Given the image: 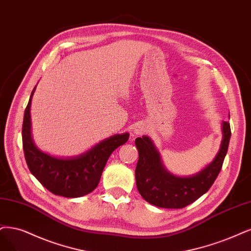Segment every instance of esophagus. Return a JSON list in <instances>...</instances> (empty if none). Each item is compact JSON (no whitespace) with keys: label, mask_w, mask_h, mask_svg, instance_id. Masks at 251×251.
I'll use <instances>...</instances> for the list:
<instances>
[{"label":"esophagus","mask_w":251,"mask_h":251,"mask_svg":"<svg viewBox=\"0 0 251 251\" xmlns=\"http://www.w3.org/2000/svg\"><path fill=\"white\" fill-rule=\"evenodd\" d=\"M142 133H143V130H140V129H137L136 134H142Z\"/></svg>","instance_id":"obj_1"}]
</instances>
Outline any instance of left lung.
Masks as SVG:
<instances>
[{"mask_svg": "<svg viewBox=\"0 0 251 251\" xmlns=\"http://www.w3.org/2000/svg\"><path fill=\"white\" fill-rule=\"evenodd\" d=\"M224 140L216 158L205 170L191 177H177L166 171L158 152L148 136L137 137L138 161L135 168L136 187L145 201L166 209H181L196 201L215 182L228 149L230 125L224 122Z\"/></svg>", "mask_w": 251, "mask_h": 251, "instance_id": "1", "label": "left lung"}]
</instances>
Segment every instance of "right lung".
I'll list each match as a JSON object with an SVG mask.
<instances>
[{
  "label": "right lung",
  "instance_id": "add662e5",
  "mask_svg": "<svg viewBox=\"0 0 251 251\" xmlns=\"http://www.w3.org/2000/svg\"><path fill=\"white\" fill-rule=\"evenodd\" d=\"M34 90L25 110L22 131L27 168L35 178L55 196L65 198L86 196L97 187L110 154L128 141L129 134L111 136L74 158L61 159L45 154L34 146L31 137L30 107Z\"/></svg>",
  "mask_w": 251,
  "mask_h": 251
}]
</instances>
